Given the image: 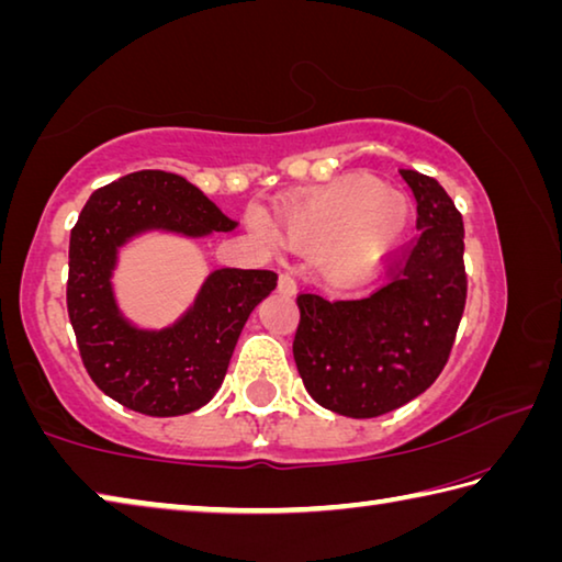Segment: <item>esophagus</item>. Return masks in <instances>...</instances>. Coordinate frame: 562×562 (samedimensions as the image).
Returning <instances> with one entry per match:
<instances>
[{
	"label": "esophagus",
	"instance_id": "1",
	"mask_svg": "<svg viewBox=\"0 0 562 562\" xmlns=\"http://www.w3.org/2000/svg\"><path fill=\"white\" fill-rule=\"evenodd\" d=\"M278 288H280V292H284V294H294V290H297V282H294L292 274L284 272V274H280V284H278Z\"/></svg>",
	"mask_w": 562,
	"mask_h": 562
}]
</instances>
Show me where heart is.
I'll list each match as a JSON object with an SVG mask.
<instances>
[{"label": "heart", "mask_w": 562, "mask_h": 562, "mask_svg": "<svg viewBox=\"0 0 562 562\" xmlns=\"http://www.w3.org/2000/svg\"><path fill=\"white\" fill-rule=\"evenodd\" d=\"M252 231L274 240V231L260 211L247 215ZM282 235L292 245L319 250L327 268L347 278L392 255L408 227V203L402 193L379 188L374 180L345 178L284 207Z\"/></svg>", "instance_id": "heart-1"}]
</instances>
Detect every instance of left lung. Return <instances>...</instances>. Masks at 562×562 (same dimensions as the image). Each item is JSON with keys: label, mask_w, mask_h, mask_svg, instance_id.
<instances>
[{"label": "left lung", "mask_w": 562, "mask_h": 562, "mask_svg": "<svg viewBox=\"0 0 562 562\" xmlns=\"http://www.w3.org/2000/svg\"><path fill=\"white\" fill-rule=\"evenodd\" d=\"M398 173L414 190L418 233L376 262L382 284L359 300L297 294L292 355L304 389L351 418L394 412L439 379L469 292L459 207L436 178Z\"/></svg>", "instance_id": "1"}]
</instances>
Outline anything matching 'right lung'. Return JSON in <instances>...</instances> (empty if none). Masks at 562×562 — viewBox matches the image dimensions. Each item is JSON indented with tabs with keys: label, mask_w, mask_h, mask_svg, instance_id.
I'll return each mask as SVG.
<instances>
[{
	"label": "right lung",
	"mask_w": 562,
	"mask_h": 562,
	"mask_svg": "<svg viewBox=\"0 0 562 562\" xmlns=\"http://www.w3.org/2000/svg\"><path fill=\"white\" fill-rule=\"evenodd\" d=\"M150 227L207 235L235 221L193 183L166 170H136L93 190L69 240L66 310L83 367L103 394L146 416H180L211 402L237 337L274 290L272 270H215L193 310L160 331L133 329L119 315L111 270L119 245Z\"/></svg>",
	"instance_id": "add662e5"
}]
</instances>
